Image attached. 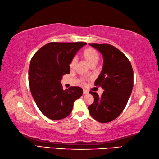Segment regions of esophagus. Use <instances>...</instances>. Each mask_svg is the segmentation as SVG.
Segmentation results:
<instances>
[{"label":"esophagus","mask_w":159,"mask_h":159,"mask_svg":"<svg viewBox=\"0 0 159 159\" xmlns=\"http://www.w3.org/2000/svg\"><path fill=\"white\" fill-rule=\"evenodd\" d=\"M89 93V91H87V89H84V95H87V94H88Z\"/></svg>","instance_id":"34e87169"}]
</instances>
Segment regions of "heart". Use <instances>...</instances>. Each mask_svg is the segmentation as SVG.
I'll return each instance as SVG.
<instances>
[{
    "mask_svg": "<svg viewBox=\"0 0 159 159\" xmlns=\"http://www.w3.org/2000/svg\"><path fill=\"white\" fill-rule=\"evenodd\" d=\"M81 56L85 61L88 62L90 66H95L97 64V62L99 61L100 55L98 52L96 50L95 48L92 47H87L81 53ZM77 61L75 58H74L70 63V67L71 69H74L76 65ZM81 83H84L85 80L84 78H81L80 80Z\"/></svg>",
    "mask_w": 159,
    "mask_h": 159,
    "instance_id": "obj_1",
    "label": "heart"
}]
</instances>
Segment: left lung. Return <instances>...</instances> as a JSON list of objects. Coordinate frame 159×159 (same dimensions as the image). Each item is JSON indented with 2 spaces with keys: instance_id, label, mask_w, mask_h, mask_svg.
<instances>
[{
  "instance_id": "left-lung-1",
  "label": "left lung",
  "mask_w": 159,
  "mask_h": 159,
  "mask_svg": "<svg viewBox=\"0 0 159 159\" xmlns=\"http://www.w3.org/2000/svg\"><path fill=\"white\" fill-rule=\"evenodd\" d=\"M89 45L103 57V67L95 81V86L105 90L101 97L89 91L94 102L88 107L91 116L101 123L110 122L122 113L126 106L134 86V72L128 58L120 50L108 44Z\"/></svg>"
}]
</instances>
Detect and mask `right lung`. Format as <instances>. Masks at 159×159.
<instances>
[{
	"label": "right lung",
	"mask_w": 159,
	"mask_h": 159,
	"mask_svg": "<svg viewBox=\"0 0 159 159\" xmlns=\"http://www.w3.org/2000/svg\"><path fill=\"white\" fill-rule=\"evenodd\" d=\"M84 42H51L32 57L29 67V85L40 111L47 118L58 120L67 117L74 101L83 94L80 87L64 90L61 81L70 73V63Z\"/></svg>",
	"instance_id": "obj_1"
}]
</instances>
